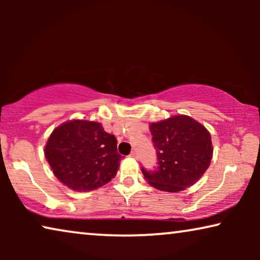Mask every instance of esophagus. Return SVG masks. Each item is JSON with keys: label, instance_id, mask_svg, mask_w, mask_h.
Instances as JSON below:
<instances>
[{"label": "esophagus", "instance_id": "1", "mask_svg": "<svg viewBox=\"0 0 260 260\" xmlns=\"http://www.w3.org/2000/svg\"><path fill=\"white\" fill-rule=\"evenodd\" d=\"M130 156H131V157H134V158H138V152L137 151H131Z\"/></svg>", "mask_w": 260, "mask_h": 260}]
</instances>
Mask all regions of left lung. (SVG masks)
<instances>
[{"instance_id": "obj_1", "label": "left lung", "mask_w": 260, "mask_h": 260, "mask_svg": "<svg viewBox=\"0 0 260 260\" xmlns=\"http://www.w3.org/2000/svg\"><path fill=\"white\" fill-rule=\"evenodd\" d=\"M157 167L141 170L152 187L181 191L194 184L207 170L213 155L207 129L188 116H175L150 125Z\"/></svg>"}]
</instances>
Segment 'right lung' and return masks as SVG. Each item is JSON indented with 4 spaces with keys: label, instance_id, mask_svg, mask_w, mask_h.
I'll list each match as a JSON object with an SVG mask.
<instances>
[{
    "label": "right lung",
    "instance_id": "obj_1",
    "mask_svg": "<svg viewBox=\"0 0 260 260\" xmlns=\"http://www.w3.org/2000/svg\"><path fill=\"white\" fill-rule=\"evenodd\" d=\"M45 156L58 180L78 191L111 181L122 158L116 137L88 120H71L56 127L46 144Z\"/></svg>",
    "mask_w": 260,
    "mask_h": 260
}]
</instances>
